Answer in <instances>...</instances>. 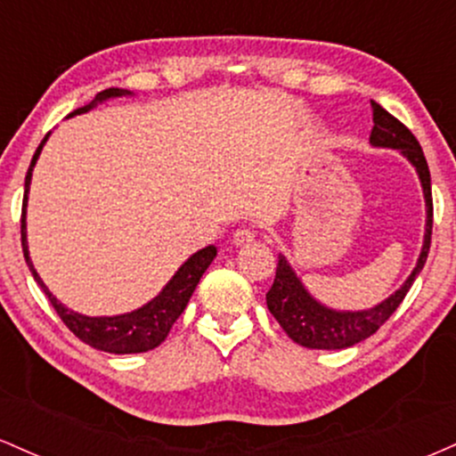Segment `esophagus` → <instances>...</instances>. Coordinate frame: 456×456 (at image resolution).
<instances>
[{
	"label": "esophagus",
	"instance_id": "obj_1",
	"mask_svg": "<svg viewBox=\"0 0 456 456\" xmlns=\"http://www.w3.org/2000/svg\"><path fill=\"white\" fill-rule=\"evenodd\" d=\"M255 240V232L253 229H248V227H242V229H238V232L233 233V244L235 246H244V244H250Z\"/></svg>",
	"mask_w": 456,
	"mask_h": 456
}]
</instances>
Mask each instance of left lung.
Listing matches in <instances>:
<instances>
[{"instance_id": "1", "label": "left lung", "mask_w": 456, "mask_h": 456, "mask_svg": "<svg viewBox=\"0 0 456 456\" xmlns=\"http://www.w3.org/2000/svg\"><path fill=\"white\" fill-rule=\"evenodd\" d=\"M373 104V122L375 126L370 130V143L379 145V148H395L401 150L403 154L410 159L416 167L418 175H420L422 188H425L427 199V233L425 246H422L420 259H418L416 268L411 276L405 281V285L399 291H395L388 300L369 311L358 313H338L332 308L322 306L319 302L313 300L297 281L294 270L289 268L285 257L279 255V265H276V276L272 282L270 291L265 294L270 313L274 315L281 328L285 330L287 337L291 341L302 345L308 349H345L352 345L364 341L370 334L388 322L392 313L399 308L403 297L407 296L410 287L425 268V261L431 248V233H433V197H431V174H428V165L425 154H422L420 143L413 137L411 130L405 124L399 122L395 115H390L386 109H381L378 102Z\"/></svg>"}]
</instances>
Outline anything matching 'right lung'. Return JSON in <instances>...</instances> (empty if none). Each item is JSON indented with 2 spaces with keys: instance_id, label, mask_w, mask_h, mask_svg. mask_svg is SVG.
I'll return each mask as SVG.
<instances>
[{
  "instance_id": "right-lung-1",
  "label": "right lung",
  "mask_w": 456,
  "mask_h": 456,
  "mask_svg": "<svg viewBox=\"0 0 456 456\" xmlns=\"http://www.w3.org/2000/svg\"><path fill=\"white\" fill-rule=\"evenodd\" d=\"M124 94H130L126 90H119V87H109V90H102L96 94V101L87 107L77 109V111L70 113H86L96 104L98 101H104V98L111 96H124ZM49 137V134H46ZM46 137L40 141L38 150H36L34 159H31V165L28 169V175H25V195H23V212H20V244H23V255L25 261H28L29 272L34 274L36 282L43 287L45 296L49 297L51 306L55 308V313L60 315L61 322L66 323V328L75 334L77 338H81L83 343H87L94 349H101V352L109 354H141L150 352V349L159 347V345L165 341L169 330L174 328L177 317L184 313V308L191 300L192 291H195L199 279L203 276V272L208 270V265L212 264V259L216 257V248L214 246H206L199 253L192 255L191 259L182 265L180 270L175 272V276L167 282L165 289L160 291L154 300L148 302L139 311L126 313V315L118 317H86L78 315V313L68 311V308L57 302L46 285L40 281V276L36 274L34 265L29 261L28 253V238H25V206H28V191H29V180H31V169H34L36 160H38L40 150H43Z\"/></svg>"
}]
</instances>
